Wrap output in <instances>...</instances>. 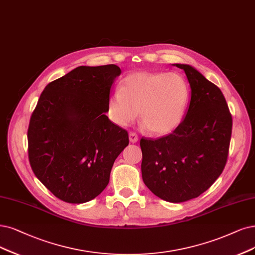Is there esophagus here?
Returning <instances> with one entry per match:
<instances>
[{"label": "esophagus", "instance_id": "34e87169", "mask_svg": "<svg viewBox=\"0 0 255 255\" xmlns=\"http://www.w3.org/2000/svg\"><path fill=\"white\" fill-rule=\"evenodd\" d=\"M129 140H130L131 143H136L137 140H138L137 134L134 133V132H130V133H129Z\"/></svg>", "mask_w": 255, "mask_h": 255}]
</instances>
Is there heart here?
Returning <instances> with one entry per match:
<instances>
[{
	"label": "heart",
	"instance_id": "obj_1",
	"mask_svg": "<svg viewBox=\"0 0 255 255\" xmlns=\"http://www.w3.org/2000/svg\"><path fill=\"white\" fill-rule=\"evenodd\" d=\"M190 90L186 80L175 72H134L108 101L110 120L121 127L140 120L150 133H170L184 118Z\"/></svg>",
	"mask_w": 255,
	"mask_h": 255
}]
</instances>
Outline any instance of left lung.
I'll list each match as a JSON object with an SVG mask.
<instances>
[{
	"instance_id": "obj_1",
	"label": "left lung",
	"mask_w": 255,
	"mask_h": 255,
	"mask_svg": "<svg viewBox=\"0 0 255 255\" xmlns=\"http://www.w3.org/2000/svg\"><path fill=\"white\" fill-rule=\"evenodd\" d=\"M185 71L191 88L186 117L172 133L140 138L142 176L153 194L183 203L200 196L218 180L227 163L232 117L221 89L192 66Z\"/></svg>"
}]
</instances>
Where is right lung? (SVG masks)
I'll return each mask as SVG.
<instances>
[{"mask_svg": "<svg viewBox=\"0 0 255 255\" xmlns=\"http://www.w3.org/2000/svg\"><path fill=\"white\" fill-rule=\"evenodd\" d=\"M117 65L80 66L43 90L28 127V157L35 176L71 204L97 197L109 183L128 132L108 119Z\"/></svg>", "mask_w": 255, "mask_h": 255, "instance_id": "1", "label": "right lung"}]
</instances>
